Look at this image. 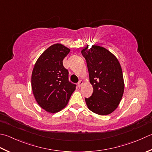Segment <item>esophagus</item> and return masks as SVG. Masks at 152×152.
Masks as SVG:
<instances>
[{
    "label": "esophagus",
    "instance_id": "obj_1",
    "mask_svg": "<svg viewBox=\"0 0 152 152\" xmlns=\"http://www.w3.org/2000/svg\"><path fill=\"white\" fill-rule=\"evenodd\" d=\"M82 85H83V81L82 80H80L78 83V86L79 88H80V87H82Z\"/></svg>",
    "mask_w": 152,
    "mask_h": 152
}]
</instances>
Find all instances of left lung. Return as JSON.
Wrapping results in <instances>:
<instances>
[{"instance_id": "obj_1", "label": "left lung", "mask_w": 152, "mask_h": 152, "mask_svg": "<svg viewBox=\"0 0 152 152\" xmlns=\"http://www.w3.org/2000/svg\"><path fill=\"white\" fill-rule=\"evenodd\" d=\"M87 63L93 93L85 98L92 112L99 115L111 114L118 107L124 89L123 74L117 57L103 47L93 45L82 50Z\"/></svg>"}]
</instances>
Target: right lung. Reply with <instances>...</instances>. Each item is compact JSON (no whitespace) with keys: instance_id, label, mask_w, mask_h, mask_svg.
Returning a JSON list of instances; mask_svg holds the SVG:
<instances>
[{"instance_id":"1","label":"right lung","mask_w":152,"mask_h":152,"mask_svg":"<svg viewBox=\"0 0 152 152\" xmlns=\"http://www.w3.org/2000/svg\"><path fill=\"white\" fill-rule=\"evenodd\" d=\"M70 49L61 43L50 46L41 55L31 74V88L41 108L55 113L67 105L76 85L68 81L62 61Z\"/></svg>"}]
</instances>
